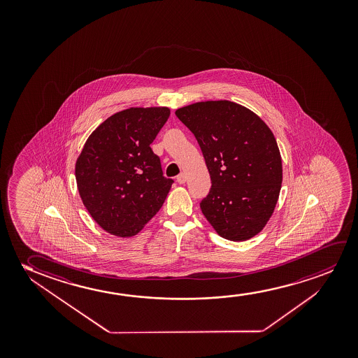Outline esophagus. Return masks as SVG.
I'll return each mask as SVG.
<instances>
[{"instance_id": "1", "label": "esophagus", "mask_w": 358, "mask_h": 358, "mask_svg": "<svg viewBox=\"0 0 358 358\" xmlns=\"http://www.w3.org/2000/svg\"><path fill=\"white\" fill-rule=\"evenodd\" d=\"M186 180H187L186 173H183V172H182V173H180V175H178V176H177V182H178V183H180V185H183V183H185V182H186Z\"/></svg>"}]
</instances>
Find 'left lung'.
Listing matches in <instances>:
<instances>
[{
  "label": "left lung",
  "mask_w": 358,
  "mask_h": 358,
  "mask_svg": "<svg viewBox=\"0 0 358 358\" xmlns=\"http://www.w3.org/2000/svg\"><path fill=\"white\" fill-rule=\"evenodd\" d=\"M201 147L211 188L201 213L230 241L259 234L278 203L282 164L274 134L264 121L238 103L219 100L176 110Z\"/></svg>",
  "instance_id": "left-lung-1"
}]
</instances>
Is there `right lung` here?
<instances>
[{"label":"right lung","mask_w":358,"mask_h":358,"mask_svg":"<svg viewBox=\"0 0 358 358\" xmlns=\"http://www.w3.org/2000/svg\"><path fill=\"white\" fill-rule=\"evenodd\" d=\"M167 108H131L105 120L76 162L79 196L94 220L120 237L137 235L160 210L173 180L162 173L150 144Z\"/></svg>","instance_id":"obj_1"}]
</instances>
